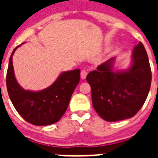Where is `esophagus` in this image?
Segmentation results:
<instances>
[{
  "instance_id": "esophagus-1",
  "label": "esophagus",
  "mask_w": 158,
  "mask_h": 158,
  "mask_svg": "<svg viewBox=\"0 0 158 158\" xmlns=\"http://www.w3.org/2000/svg\"><path fill=\"white\" fill-rule=\"evenodd\" d=\"M87 74H88V73H87V71L85 70V69H83V70H81V79H85L87 76Z\"/></svg>"
}]
</instances>
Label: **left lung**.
I'll return each instance as SVG.
<instances>
[{
  "mask_svg": "<svg viewBox=\"0 0 158 158\" xmlns=\"http://www.w3.org/2000/svg\"><path fill=\"white\" fill-rule=\"evenodd\" d=\"M110 58L89 72L92 102L97 113L106 121L133 117L144 104L149 93L152 71L142 43L134 49L132 65L125 71H113Z\"/></svg>",
  "mask_w": 158,
  "mask_h": 158,
  "instance_id": "left-lung-1",
  "label": "left lung"
}]
</instances>
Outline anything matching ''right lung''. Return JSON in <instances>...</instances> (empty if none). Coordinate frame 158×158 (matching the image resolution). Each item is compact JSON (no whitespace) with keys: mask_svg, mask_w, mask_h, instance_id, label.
<instances>
[{"mask_svg":"<svg viewBox=\"0 0 158 158\" xmlns=\"http://www.w3.org/2000/svg\"><path fill=\"white\" fill-rule=\"evenodd\" d=\"M17 48L10 57L6 74V87L11 102L19 114L30 124L48 125L57 122L65 112L79 84L80 69L63 72L54 84L42 91L24 90L19 85L14 74L12 56Z\"/></svg>","mask_w":158,"mask_h":158,"instance_id":"add662e5","label":"right lung"}]
</instances>
